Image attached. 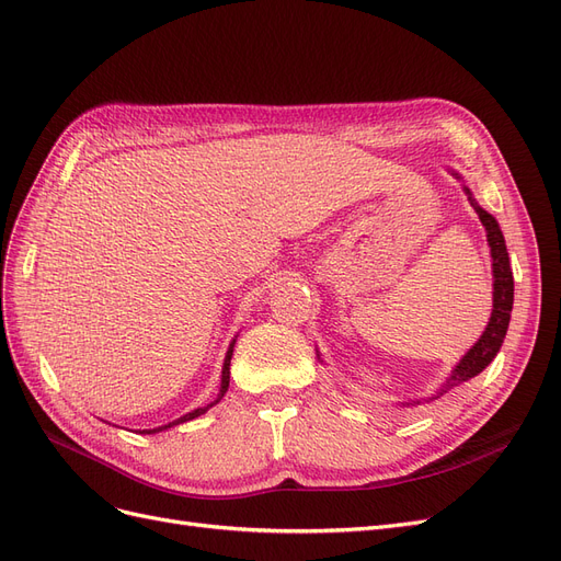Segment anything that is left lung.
Instances as JSON below:
<instances>
[{
  "mask_svg": "<svg viewBox=\"0 0 561 561\" xmlns=\"http://www.w3.org/2000/svg\"><path fill=\"white\" fill-rule=\"evenodd\" d=\"M458 178V173H454ZM466 194H468V201L472 203L474 213H478L480 222L486 231V241H489V248H491V260H494V264H491V268H494V309H491V318H489V325L484 328L482 336L478 339V344H474L463 358L461 363H458L454 369L449 379L445 381L443 388H437V393L428 400H437L439 396L449 393V390L458 383H463L472 377H478L480 371L496 358V353L501 351V344L505 339V332H507V322H511V311H513V297H515V280H513V268H511V257H507V250H505V239L501 233V227L494 217H491L484 208H480L478 203L472 201L470 196V190L468 186H463ZM426 400V402H428ZM421 404V400H410V402H400V407H416Z\"/></svg>",
  "mask_w": 561,
  "mask_h": 561,
  "instance_id": "left-lung-1",
  "label": "left lung"
}]
</instances>
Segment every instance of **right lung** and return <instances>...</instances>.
<instances>
[{"mask_svg": "<svg viewBox=\"0 0 561 561\" xmlns=\"http://www.w3.org/2000/svg\"><path fill=\"white\" fill-rule=\"evenodd\" d=\"M233 344H236V339L233 342L229 344V351H227V358H225V367H222V386H219V393H217V398L210 402V404H206V407H198V410H194V412H190V414H184V416H180L178 421H173V423H168V426H161V428H154V431H142V433H159V431H165V428H173V426H178V423H184V421H192V419H196V416H201V414H206L213 404H217L219 400L225 398V393H227V388H229V365H231V355H233Z\"/></svg>", "mask_w": 561, "mask_h": 561, "instance_id": "1", "label": "right lung"}]
</instances>
